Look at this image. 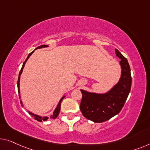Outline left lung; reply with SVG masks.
Segmentation results:
<instances>
[{"label": "left lung", "mask_w": 150, "mask_h": 150, "mask_svg": "<svg viewBox=\"0 0 150 150\" xmlns=\"http://www.w3.org/2000/svg\"><path fill=\"white\" fill-rule=\"evenodd\" d=\"M120 59L121 77L119 81L108 93L98 94L81 89L82 98L80 110L83 117L95 122H105L122 110L131 88V69L126 58L115 49Z\"/></svg>", "instance_id": "8db88e82"}]
</instances>
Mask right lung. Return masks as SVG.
<instances>
[{"mask_svg": "<svg viewBox=\"0 0 150 150\" xmlns=\"http://www.w3.org/2000/svg\"><path fill=\"white\" fill-rule=\"evenodd\" d=\"M47 46H48L47 45H42V46H38V48H36L35 49L41 48H45V47H47ZM33 52H34V50L32 51V52L29 54L28 57H27L26 60H25V61H24V62H23V66H22V67H21V70H20V72H19V77H18V81H17V89H18V92H19V93H20V91H19L20 75H21L22 71H23V67H24V66H25V64L26 61H28V59H29V58H30V57L31 55H32V54ZM19 98H20V96H19ZM64 98V96L62 97V98H61V100H60L59 104L57 105V108H56V109L54 110V112H53V114H52V115L51 116V117H50V118H52H52H53V119H55V118H57V117H58V116H59V112H60V110H61V102H62V100H63ZM20 102H21V103L22 104V102H21V101H20ZM29 113H30V115L32 116V117L34 118L35 120H37L38 121H39V122H42V120H46L48 118V117H46L42 118V117H40V116H38V115H34V114H32V112H29Z\"/></svg>", "mask_w": 150, "mask_h": 150, "instance_id": "add662e5", "label": "right lung"}]
</instances>
